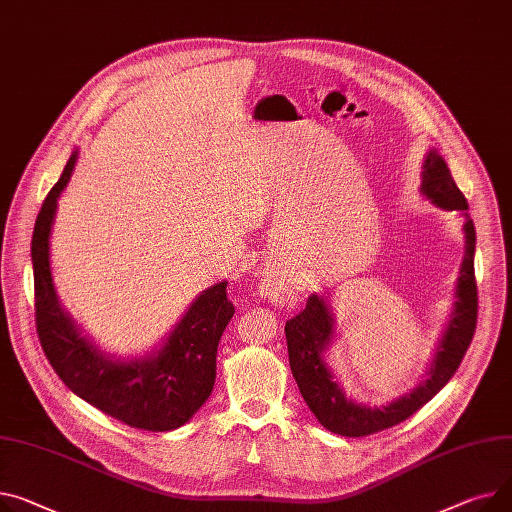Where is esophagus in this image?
<instances>
[{
    "label": "esophagus",
    "mask_w": 512,
    "mask_h": 512,
    "mask_svg": "<svg viewBox=\"0 0 512 512\" xmlns=\"http://www.w3.org/2000/svg\"><path fill=\"white\" fill-rule=\"evenodd\" d=\"M284 290L286 288H282V284H278V280H261V284H259V294L269 300H274V302L284 298V294H286Z\"/></svg>",
    "instance_id": "esophagus-1"
}]
</instances>
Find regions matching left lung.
Returning <instances> with one entry per match:
<instances>
[{"mask_svg":"<svg viewBox=\"0 0 512 512\" xmlns=\"http://www.w3.org/2000/svg\"><path fill=\"white\" fill-rule=\"evenodd\" d=\"M422 191L436 206L445 210H467V199L455 185L451 170L436 150H432L424 162ZM475 253V228L467 218L465 222V257L459 271L455 313L447 327L445 337L438 346L430 377L405 395L385 407H364L346 399L344 391L333 381L331 372L323 360V350L333 333V319L323 298L313 294L306 300L304 309L286 321L288 358L298 389L311 407L317 420L331 432L342 436H368L391 428L410 416H414L424 403H428L457 372L478 323V284L473 269Z\"/></svg>","mask_w":512,"mask_h":512,"instance_id":"8db88e82","label":"left lung"}]
</instances>
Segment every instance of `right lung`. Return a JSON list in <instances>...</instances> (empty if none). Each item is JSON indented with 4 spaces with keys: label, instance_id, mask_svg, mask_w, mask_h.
<instances>
[{
    "label": "right lung",
    "instance_id": "right-lung-1",
    "mask_svg": "<svg viewBox=\"0 0 512 512\" xmlns=\"http://www.w3.org/2000/svg\"><path fill=\"white\" fill-rule=\"evenodd\" d=\"M74 164L76 154L47 193L32 232L34 321L41 348L57 377L96 410L131 428L175 430L206 403L214 389L218 342L234 315L226 282L212 286L191 304L156 356L127 364L98 354L61 311L49 269V234L57 197L70 181Z\"/></svg>",
    "mask_w": 512,
    "mask_h": 512
}]
</instances>
